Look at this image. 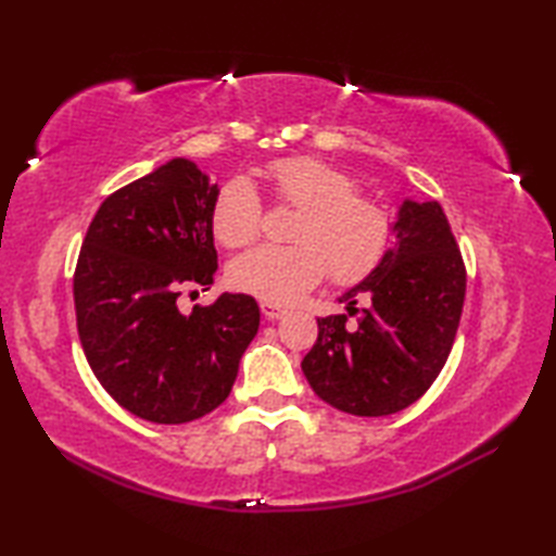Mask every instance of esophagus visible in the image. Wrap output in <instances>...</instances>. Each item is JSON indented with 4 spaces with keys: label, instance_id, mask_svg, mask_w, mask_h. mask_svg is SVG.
Wrapping results in <instances>:
<instances>
[{
    "label": "esophagus",
    "instance_id": "obj_1",
    "mask_svg": "<svg viewBox=\"0 0 556 556\" xmlns=\"http://www.w3.org/2000/svg\"><path fill=\"white\" fill-rule=\"evenodd\" d=\"M260 311H263V315L267 317V320H279V317H285L289 311L281 308V305L277 303H260Z\"/></svg>",
    "mask_w": 556,
    "mask_h": 556
}]
</instances>
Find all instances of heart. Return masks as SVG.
I'll return each instance as SVG.
<instances>
[{
  "mask_svg": "<svg viewBox=\"0 0 556 556\" xmlns=\"http://www.w3.org/2000/svg\"><path fill=\"white\" fill-rule=\"evenodd\" d=\"M265 181L279 205L299 207L291 245H257L233 257L229 281L267 303H293L327 275L349 287L380 267L394 224L358 181L325 160L296 155L265 164ZM212 233L227 248L253 243L263 229V200L248 176H231L212 203Z\"/></svg>",
  "mask_w": 556,
  "mask_h": 556,
  "instance_id": "heart-1",
  "label": "heart"
}]
</instances>
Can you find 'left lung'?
Here are the masks:
<instances>
[{
  "instance_id": "1",
  "label": "left lung",
  "mask_w": 556,
  "mask_h": 556,
  "mask_svg": "<svg viewBox=\"0 0 556 556\" xmlns=\"http://www.w3.org/2000/svg\"><path fill=\"white\" fill-rule=\"evenodd\" d=\"M394 231L380 267L339 299L349 315L317 317L301 363L313 392L351 416L416 404L442 372L464 311L466 265L442 205L404 200ZM361 295L365 309L355 308Z\"/></svg>"
}]
</instances>
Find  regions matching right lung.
Wrapping results in <instances>:
<instances>
[{
    "label": "right lung",
    "instance_id": "add662e5",
    "mask_svg": "<svg viewBox=\"0 0 556 556\" xmlns=\"http://www.w3.org/2000/svg\"><path fill=\"white\" fill-rule=\"evenodd\" d=\"M210 184L176 157L104 198L74 271L80 346L116 404L134 416L179 425L229 396L260 308L245 293L179 311L188 287L210 289L217 269Z\"/></svg>",
    "mask_w": 556,
    "mask_h": 556
}]
</instances>
